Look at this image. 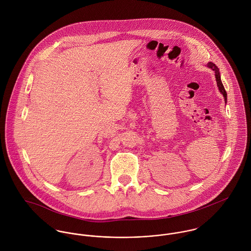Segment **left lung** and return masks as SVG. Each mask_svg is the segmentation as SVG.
Here are the masks:
<instances>
[{
	"label": "left lung",
	"instance_id": "obj_1",
	"mask_svg": "<svg viewBox=\"0 0 251 251\" xmlns=\"http://www.w3.org/2000/svg\"><path fill=\"white\" fill-rule=\"evenodd\" d=\"M208 68H210V69H212L215 73V79H216V83H217V87H218V89H219V91H220V93L223 95V97H224V100H225V102L227 101V94H226V91H225V89H224V86H223V84H222V82H221V79H220V73H219V70H218V68L215 66L214 63H209L208 65Z\"/></svg>",
	"mask_w": 251,
	"mask_h": 251
}]
</instances>
